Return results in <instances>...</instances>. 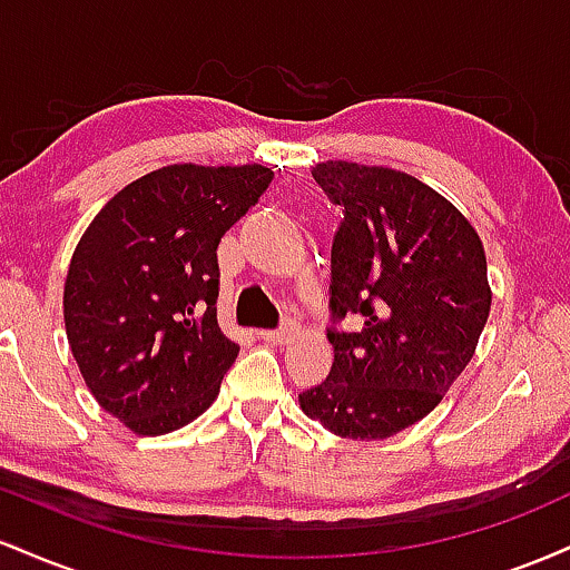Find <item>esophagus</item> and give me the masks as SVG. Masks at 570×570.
I'll use <instances>...</instances> for the list:
<instances>
[{"label":"esophagus","instance_id":"esophagus-1","mask_svg":"<svg viewBox=\"0 0 570 570\" xmlns=\"http://www.w3.org/2000/svg\"><path fill=\"white\" fill-rule=\"evenodd\" d=\"M297 332H299V326L294 324V322H289V324L278 326V330L263 332V340H267V343H273V345H284V343H289V340L297 335Z\"/></svg>","mask_w":570,"mask_h":570}]
</instances>
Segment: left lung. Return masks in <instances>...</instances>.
Masks as SVG:
<instances>
[{"label": "left lung", "mask_w": 570, "mask_h": 570, "mask_svg": "<svg viewBox=\"0 0 570 570\" xmlns=\"http://www.w3.org/2000/svg\"><path fill=\"white\" fill-rule=\"evenodd\" d=\"M313 179L343 208L326 330L335 362L299 407L345 440H385L429 415L472 362L490 313L485 248L415 176L326 160ZM351 312L358 333L338 330Z\"/></svg>", "instance_id": "left-lung-1"}]
</instances>
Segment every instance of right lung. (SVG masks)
Returning <instances> with one entry per match:
<instances>
[{"mask_svg": "<svg viewBox=\"0 0 570 570\" xmlns=\"http://www.w3.org/2000/svg\"><path fill=\"white\" fill-rule=\"evenodd\" d=\"M265 166H166L122 187L77 244L63 322L90 394L144 436L187 426L238 356L217 322V246Z\"/></svg>", "mask_w": 570, "mask_h": 570, "instance_id": "add662e5", "label": "right lung"}]
</instances>
